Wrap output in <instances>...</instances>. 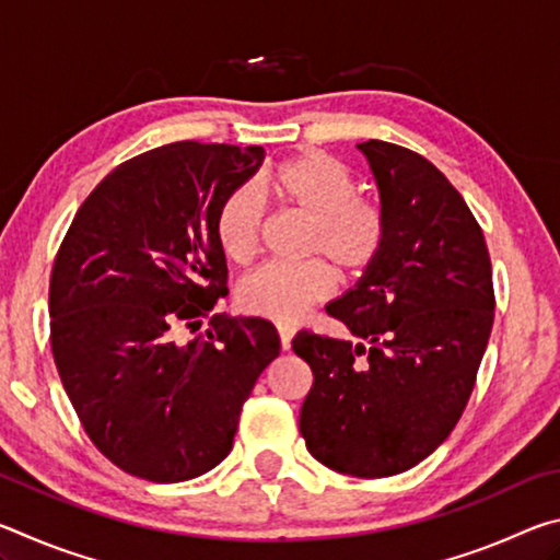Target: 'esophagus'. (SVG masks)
<instances>
[{"mask_svg":"<svg viewBox=\"0 0 560 560\" xmlns=\"http://www.w3.org/2000/svg\"><path fill=\"white\" fill-rule=\"evenodd\" d=\"M293 334H296V328H293V326H279V338H281V348L283 350H289Z\"/></svg>","mask_w":560,"mask_h":560,"instance_id":"esophagus-1","label":"esophagus"}]
</instances>
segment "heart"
I'll return each mask as SVG.
<instances>
[{"instance_id": "b5f03b06", "label": "heart", "mask_w": 560, "mask_h": 560, "mask_svg": "<svg viewBox=\"0 0 560 560\" xmlns=\"http://www.w3.org/2000/svg\"><path fill=\"white\" fill-rule=\"evenodd\" d=\"M267 185L289 212L308 220L306 254L326 257L346 277H360L381 259L387 242L385 210L358 197V183L338 158L303 153L271 170ZM264 232V205L252 187L224 197L214 217V236L222 254L234 264L252 261ZM334 269L324 259L303 264H269L252 271L236 301L244 314L296 320L303 311L334 291Z\"/></svg>"}]
</instances>
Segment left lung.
<instances>
[{
	"label": "left lung",
	"instance_id": "obj_1",
	"mask_svg": "<svg viewBox=\"0 0 560 560\" xmlns=\"http://www.w3.org/2000/svg\"><path fill=\"white\" fill-rule=\"evenodd\" d=\"M387 242L326 311L353 340L299 330L314 371L299 430L328 469L393 477L440 447L467 407L494 324L489 249L467 202L430 160L368 140Z\"/></svg>",
	"mask_w": 560,
	"mask_h": 560
}]
</instances>
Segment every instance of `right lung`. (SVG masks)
<instances>
[{
  "label": "right lung",
  "instance_id": "obj_1",
  "mask_svg": "<svg viewBox=\"0 0 560 560\" xmlns=\"http://www.w3.org/2000/svg\"><path fill=\"white\" fill-rule=\"evenodd\" d=\"M264 148L183 140L118 165L56 254L49 316L63 390L91 442L132 477L173 485L232 452L240 412L281 343L271 320L214 314L226 293L214 236L224 197Z\"/></svg>",
  "mask_w": 560,
  "mask_h": 560
}]
</instances>
